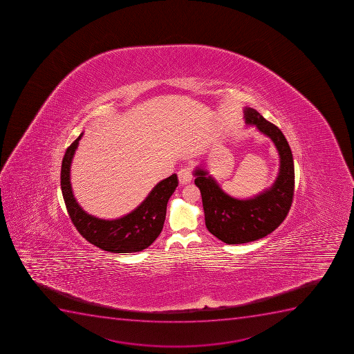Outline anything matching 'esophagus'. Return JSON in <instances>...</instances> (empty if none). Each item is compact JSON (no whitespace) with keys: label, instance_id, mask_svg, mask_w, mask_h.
<instances>
[{"label":"esophagus","instance_id":"1","mask_svg":"<svg viewBox=\"0 0 354 354\" xmlns=\"http://www.w3.org/2000/svg\"><path fill=\"white\" fill-rule=\"evenodd\" d=\"M178 176H179V181L181 185H188V183L193 180V173H192V168L183 167L178 171Z\"/></svg>","mask_w":354,"mask_h":354}]
</instances>
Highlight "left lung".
I'll list each match as a JSON object with an SVG mask.
<instances>
[{"label":"left lung","mask_w":354,"mask_h":354,"mask_svg":"<svg viewBox=\"0 0 354 354\" xmlns=\"http://www.w3.org/2000/svg\"><path fill=\"white\" fill-rule=\"evenodd\" d=\"M245 120L269 137L279 153V173L272 186L252 198L239 200L225 193L207 169L197 167L194 171L207 228L228 245L256 241L272 233L286 218L293 201V156L286 138L278 127L254 109H245Z\"/></svg>","instance_id":"8db88e82"}]
</instances>
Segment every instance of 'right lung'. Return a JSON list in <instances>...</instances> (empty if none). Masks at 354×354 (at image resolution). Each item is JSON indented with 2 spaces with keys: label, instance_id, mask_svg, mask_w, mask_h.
I'll use <instances>...</instances> for the list:
<instances>
[{
  "label": "right lung",
  "instance_id": "1",
  "mask_svg": "<svg viewBox=\"0 0 354 354\" xmlns=\"http://www.w3.org/2000/svg\"><path fill=\"white\" fill-rule=\"evenodd\" d=\"M83 133L64 153L61 167V190L68 214L80 234L95 247L109 252H142L160 234L166 218V207L179 185L176 174L157 183L147 198L130 214L105 221L85 212L74 197L71 183V166Z\"/></svg>",
  "mask_w": 354,
  "mask_h": 354
}]
</instances>
